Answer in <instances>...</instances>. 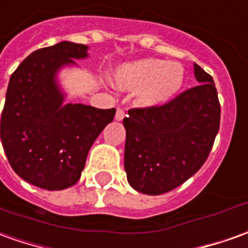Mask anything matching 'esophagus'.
Segmentation results:
<instances>
[{
    "label": "esophagus",
    "mask_w": 248,
    "mask_h": 248,
    "mask_svg": "<svg viewBox=\"0 0 248 248\" xmlns=\"http://www.w3.org/2000/svg\"><path fill=\"white\" fill-rule=\"evenodd\" d=\"M124 117H125V112H124V109H123V108H117L114 119H116L117 121H121Z\"/></svg>",
    "instance_id": "1"
}]
</instances>
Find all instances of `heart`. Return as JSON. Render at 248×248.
Instances as JSON below:
<instances>
[{
    "mask_svg": "<svg viewBox=\"0 0 248 248\" xmlns=\"http://www.w3.org/2000/svg\"><path fill=\"white\" fill-rule=\"evenodd\" d=\"M110 79L121 90H136L138 105L158 108L171 101L184 86L185 69L178 62L140 58L117 66Z\"/></svg>",
    "mask_w": 248,
    "mask_h": 248,
    "instance_id": "obj_1",
    "label": "heart"
}]
</instances>
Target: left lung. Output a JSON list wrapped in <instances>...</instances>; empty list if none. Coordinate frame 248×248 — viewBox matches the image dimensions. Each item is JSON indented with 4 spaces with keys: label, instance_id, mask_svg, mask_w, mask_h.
<instances>
[{
    "label": "left lung",
    "instance_id": "8db88e82",
    "mask_svg": "<svg viewBox=\"0 0 248 248\" xmlns=\"http://www.w3.org/2000/svg\"><path fill=\"white\" fill-rule=\"evenodd\" d=\"M199 86L158 108L128 110L124 169L139 193L170 192L199 171L220 127V104L211 75L194 63Z\"/></svg>",
    "mask_w": 248,
    "mask_h": 248
}]
</instances>
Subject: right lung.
I'll list each match as a JSON object with an SVG mask.
<instances>
[{"label":"right lung","instance_id":"right-lung-1","mask_svg":"<svg viewBox=\"0 0 248 248\" xmlns=\"http://www.w3.org/2000/svg\"><path fill=\"white\" fill-rule=\"evenodd\" d=\"M88 46L61 42L33 51L12 74L1 116V141L15 173L46 190L81 178L89 150L116 109L66 104L59 73L89 58Z\"/></svg>","mask_w":248,"mask_h":248}]
</instances>
